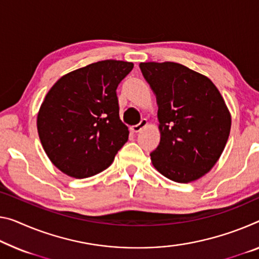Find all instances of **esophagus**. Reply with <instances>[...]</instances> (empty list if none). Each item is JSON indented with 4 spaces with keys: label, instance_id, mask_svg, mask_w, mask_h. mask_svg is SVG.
<instances>
[{
    "label": "esophagus",
    "instance_id": "34e87169",
    "mask_svg": "<svg viewBox=\"0 0 259 259\" xmlns=\"http://www.w3.org/2000/svg\"><path fill=\"white\" fill-rule=\"evenodd\" d=\"M147 125H148V121H147V119H142V120L139 122L138 125L131 127V130H132L133 133H139L142 128H145Z\"/></svg>",
    "mask_w": 259,
    "mask_h": 259
}]
</instances>
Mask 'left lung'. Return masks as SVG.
Segmentation results:
<instances>
[{
  "mask_svg": "<svg viewBox=\"0 0 259 259\" xmlns=\"http://www.w3.org/2000/svg\"><path fill=\"white\" fill-rule=\"evenodd\" d=\"M156 96L161 141L150 153L158 172L177 183L197 181L213 168L228 141L232 118L208 77L176 62H142Z\"/></svg>",
  "mask_w": 259,
  "mask_h": 259,
  "instance_id": "obj_1",
  "label": "left lung"
}]
</instances>
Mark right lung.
Instances as JSON below:
<instances>
[{
	"label": "right lung",
	"instance_id": "1",
	"mask_svg": "<svg viewBox=\"0 0 259 259\" xmlns=\"http://www.w3.org/2000/svg\"><path fill=\"white\" fill-rule=\"evenodd\" d=\"M133 66L117 60L91 63L66 74L47 93L38 112V134L63 174L87 178L102 172L128 140L116 90Z\"/></svg>",
	"mask_w": 259,
	"mask_h": 259
}]
</instances>
